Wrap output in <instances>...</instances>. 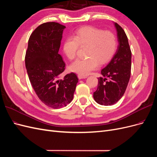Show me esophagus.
Segmentation results:
<instances>
[{
	"label": "esophagus",
	"mask_w": 157,
	"mask_h": 157,
	"mask_svg": "<svg viewBox=\"0 0 157 157\" xmlns=\"http://www.w3.org/2000/svg\"><path fill=\"white\" fill-rule=\"evenodd\" d=\"M78 77L79 79H85V78H87V75H80V74H78Z\"/></svg>",
	"instance_id": "obj_1"
}]
</instances>
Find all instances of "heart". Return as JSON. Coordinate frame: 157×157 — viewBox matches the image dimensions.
<instances>
[{"instance_id": "b5f03b06", "label": "heart", "mask_w": 157, "mask_h": 157, "mask_svg": "<svg viewBox=\"0 0 157 157\" xmlns=\"http://www.w3.org/2000/svg\"><path fill=\"white\" fill-rule=\"evenodd\" d=\"M80 46L85 48L84 59H79L70 65L71 71L86 75L98 67V63L104 64L108 63L115 55L117 48V39L109 31L93 26H86L77 30L74 37L70 36L63 43V52L68 59L76 57Z\"/></svg>"}]
</instances>
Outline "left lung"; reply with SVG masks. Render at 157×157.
Here are the masks:
<instances>
[{"label": "left lung", "instance_id": "obj_1", "mask_svg": "<svg viewBox=\"0 0 157 157\" xmlns=\"http://www.w3.org/2000/svg\"><path fill=\"white\" fill-rule=\"evenodd\" d=\"M119 45L108 65L101 70L104 78L98 79L97 90L93 93L94 100L104 105H112L122 98L130 78L131 50L124 30L115 23Z\"/></svg>", "mask_w": 157, "mask_h": 157}]
</instances>
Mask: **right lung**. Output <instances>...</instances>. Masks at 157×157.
<instances>
[{
  "label": "right lung",
  "instance_id": "1",
  "mask_svg": "<svg viewBox=\"0 0 157 157\" xmlns=\"http://www.w3.org/2000/svg\"><path fill=\"white\" fill-rule=\"evenodd\" d=\"M65 26L56 22L42 23L30 36L25 55L29 78L39 99L54 109L71 102L78 82L76 74L60 75L65 63L59 54Z\"/></svg>",
  "mask_w": 157,
  "mask_h": 157
}]
</instances>
